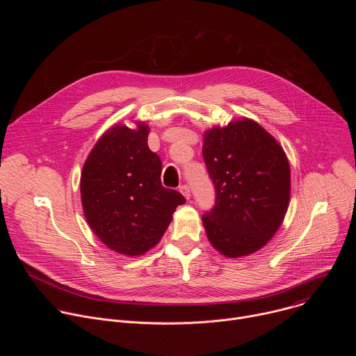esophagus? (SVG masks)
<instances>
[{"label":"esophagus","instance_id":"1","mask_svg":"<svg viewBox=\"0 0 356 356\" xmlns=\"http://www.w3.org/2000/svg\"><path fill=\"white\" fill-rule=\"evenodd\" d=\"M180 193L186 197V200H190L191 194H190V187H188L187 184H181V186H180Z\"/></svg>","mask_w":356,"mask_h":356}]
</instances>
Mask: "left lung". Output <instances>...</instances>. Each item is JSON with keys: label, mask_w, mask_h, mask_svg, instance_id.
<instances>
[{"label": "left lung", "mask_w": 356, "mask_h": 356, "mask_svg": "<svg viewBox=\"0 0 356 356\" xmlns=\"http://www.w3.org/2000/svg\"><path fill=\"white\" fill-rule=\"evenodd\" d=\"M216 207L202 216L207 238L225 258L248 257L280 228L290 201V165L282 145L257 121L239 118L202 135Z\"/></svg>", "instance_id": "left-lung-1"}]
</instances>
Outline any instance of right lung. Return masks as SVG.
Here are the masks:
<instances>
[{"label": "right lung", "instance_id": "obj_1", "mask_svg": "<svg viewBox=\"0 0 356 356\" xmlns=\"http://www.w3.org/2000/svg\"><path fill=\"white\" fill-rule=\"evenodd\" d=\"M149 125L115 124L88 154L80 194L87 224L108 249L140 257L159 243L184 197L161 183L162 162L147 146Z\"/></svg>", "mask_w": 356, "mask_h": 356}]
</instances>
